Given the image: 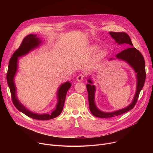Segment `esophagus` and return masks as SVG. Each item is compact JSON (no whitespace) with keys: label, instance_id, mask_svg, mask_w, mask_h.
Masks as SVG:
<instances>
[{"label":"esophagus","instance_id":"1","mask_svg":"<svg viewBox=\"0 0 153 153\" xmlns=\"http://www.w3.org/2000/svg\"><path fill=\"white\" fill-rule=\"evenodd\" d=\"M85 77V75L83 74H80L77 77V82H81Z\"/></svg>","mask_w":153,"mask_h":153}]
</instances>
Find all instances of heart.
<instances>
[{"label": "heart", "mask_w": 153, "mask_h": 153, "mask_svg": "<svg viewBox=\"0 0 153 153\" xmlns=\"http://www.w3.org/2000/svg\"><path fill=\"white\" fill-rule=\"evenodd\" d=\"M98 49H99V47H98L97 46L93 45V46H91V47L90 48V52L91 54H94V53H96L97 52V51L98 50ZM106 54H107L106 51L105 49H101V50H100L98 51L96 57H97V59L101 60V59H104V58L106 57Z\"/></svg>", "instance_id": "1"}]
</instances>
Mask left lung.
I'll return each instance as SVG.
<instances>
[{
  "label": "left lung",
  "mask_w": 153,
  "mask_h": 153,
  "mask_svg": "<svg viewBox=\"0 0 153 153\" xmlns=\"http://www.w3.org/2000/svg\"><path fill=\"white\" fill-rule=\"evenodd\" d=\"M113 39L115 40V42L119 45L120 44H127L128 47L126 49L123 50L120 53H118L116 57V58L127 62L135 72L136 73V77L137 79V90L134 97V99L129 106L127 107L111 113H105L97 108L94 102V94L96 88L95 86L93 85V82L90 79L88 80L90 83L86 85V88L88 94V101L90 110L93 115L97 117L100 118H108L113 117L120 114H122L132 109L134 107L137 103L139 94L142 90L146 78L145 72V63L144 58L141 53L137 50L136 48L133 47V43L129 36L125 33L123 32H110L109 33Z\"/></svg>",
  "instance_id": "obj_1"
}]
</instances>
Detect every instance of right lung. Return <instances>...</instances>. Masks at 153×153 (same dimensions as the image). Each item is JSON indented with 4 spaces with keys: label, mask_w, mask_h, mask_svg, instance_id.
<instances>
[{
    "label": "right lung",
    "mask_w": 153,
    "mask_h": 153,
    "mask_svg": "<svg viewBox=\"0 0 153 153\" xmlns=\"http://www.w3.org/2000/svg\"><path fill=\"white\" fill-rule=\"evenodd\" d=\"M40 43L41 40L39 38L37 37V35L31 34L24 39L20 47L13 53L10 60L7 74V80L10 90L13 103L17 110L32 119L45 120L55 118L62 113L67 93L71 86V83H70V82H67L60 86L57 92V104L51 113L39 114L30 111L23 105L20 103L16 96V88L14 82V77L17 70L18 57L27 54L31 50L37 48Z\"/></svg>",
    "instance_id": "right-lung-1"
}]
</instances>
